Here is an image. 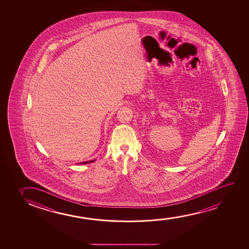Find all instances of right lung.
<instances>
[{
	"mask_svg": "<svg viewBox=\"0 0 249 249\" xmlns=\"http://www.w3.org/2000/svg\"><path fill=\"white\" fill-rule=\"evenodd\" d=\"M94 160H89V161H84V162H80V163H78V164L91 163V162H93V161H94Z\"/></svg>",
	"mask_w": 249,
	"mask_h": 249,
	"instance_id": "right-lung-1",
	"label": "right lung"
}]
</instances>
